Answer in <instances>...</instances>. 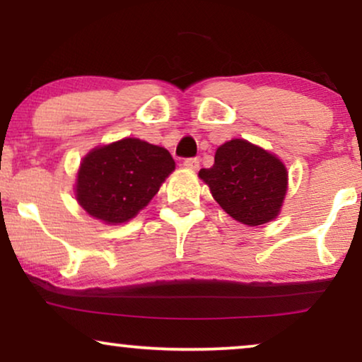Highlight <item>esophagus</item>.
I'll list each match as a JSON object with an SVG mask.
<instances>
[{"label": "esophagus", "mask_w": 362, "mask_h": 362, "mask_svg": "<svg viewBox=\"0 0 362 362\" xmlns=\"http://www.w3.org/2000/svg\"><path fill=\"white\" fill-rule=\"evenodd\" d=\"M182 165H185L187 170H197V168H199V158H186Z\"/></svg>", "instance_id": "esophagus-1"}]
</instances>
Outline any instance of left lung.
I'll use <instances>...</instances> for the list:
<instances>
[{"instance_id": "left-lung-1", "label": "left lung", "mask_w": 362, "mask_h": 362, "mask_svg": "<svg viewBox=\"0 0 362 362\" xmlns=\"http://www.w3.org/2000/svg\"><path fill=\"white\" fill-rule=\"evenodd\" d=\"M199 177L230 217L245 226H262L279 216L286 192V168L279 158L245 140L217 148L214 165Z\"/></svg>"}]
</instances>
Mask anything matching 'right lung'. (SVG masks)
Returning <instances> with one entry per match:
<instances>
[{
    "label": "right lung",
    "instance_id": "obj_1",
    "mask_svg": "<svg viewBox=\"0 0 362 362\" xmlns=\"http://www.w3.org/2000/svg\"><path fill=\"white\" fill-rule=\"evenodd\" d=\"M175 170L165 148L125 138L92 150L77 173V201L88 214L120 224L138 214Z\"/></svg>",
    "mask_w": 362,
    "mask_h": 362
}]
</instances>
